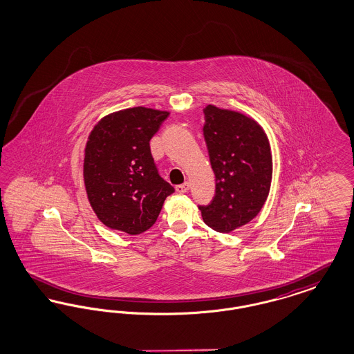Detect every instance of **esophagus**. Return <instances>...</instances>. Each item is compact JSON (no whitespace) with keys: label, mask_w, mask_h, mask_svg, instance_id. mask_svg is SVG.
<instances>
[{"label":"esophagus","mask_w":354,"mask_h":354,"mask_svg":"<svg viewBox=\"0 0 354 354\" xmlns=\"http://www.w3.org/2000/svg\"><path fill=\"white\" fill-rule=\"evenodd\" d=\"M188 189H189V183L188 182H185L183 185H176V191L179 194H185V192H188Z\"/></svg>","instance_id":"34e87169"}]
</instances>
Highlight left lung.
Returning <instances> with one entry per match:
<instances>
[{"label": "left lung", "instance_id": "8db88e82", "mask_svg": "<svg viewBox=\"0 0 354 354\" xmlns=\"http://www.w3.org/2000/svg\"><path fill=\"white\" fill-rule=\"evenodd\" d=\"M203 134L216 178L212 202L199 205L204 223L231 232L260 212L270 194L272 155L263 129L252 119L208 104Z\"/></svg>", "mask_w": 354, "mask_h": 354}]
</instances>
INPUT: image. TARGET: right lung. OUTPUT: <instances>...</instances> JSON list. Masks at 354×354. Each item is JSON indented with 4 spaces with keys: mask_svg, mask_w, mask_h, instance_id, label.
Masks as SVG:
<instances>
[{
    "mask_svg": "<svg viewBox=\"0 0 354 354\" xmlns=\"http://www.w3.org/2000/svg\"><path fill=\"white\" fill-rule=\"evenodd\" d=\"M167 117V111L133 107L104 117L93 129L84 150V185L104 225L139 235L151 228L175 192L160 176L150 149Z\"/></svg>",
    "mask_w": 354,
    "mask_h": 354,
    "instance_id": "1",
    "label": "right lung"
}]
</instances>
